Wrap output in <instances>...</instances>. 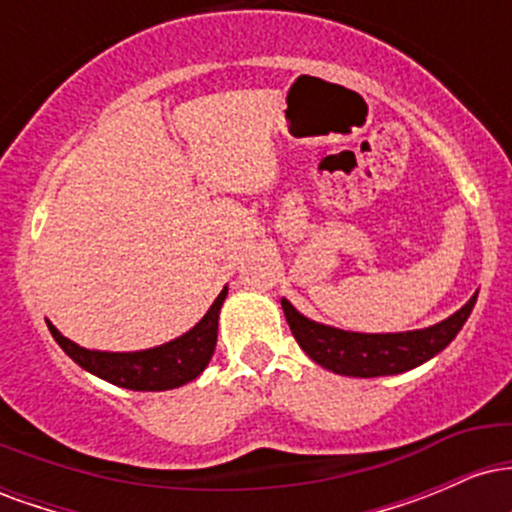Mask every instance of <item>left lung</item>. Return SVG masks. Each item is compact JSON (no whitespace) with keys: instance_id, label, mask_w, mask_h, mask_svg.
<instances>
[{"instance_id":"obj_1","label":"left lung","mask_w":512,"mask_h":512,"mask_svg":"<svg viewBox=\"0 0 512 512\" xmlns=\"http://www.w3.org/2000/svg\"><path fill=\"white\" fill-rule=\"evenodd\" d=\"M477 303V293L464 303L455 315L426 330L397 332V334H361L344 332L320 325L298 313L293 305L281 298L286 322L301 349L320 363L322 368L351 378H378V375H397L411 370L448 346L462 325L467 322Z\"/></svg>"}]
</instances>
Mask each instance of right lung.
Instances as JSON below:
<instances>
[{"label":"right lung","instance_id":"1","mask_svg":"<svg viewBox=\"0 0 512 512\" xmlns=\"http://www.w3.org/2000/svg\"><path fill=\"white\" fill-rule=\"evenodd\" d=\"M228 289L223 286L207 315L192 327L190 332L173 342L156 346V349L132 351V354H110V351H88L84 346L69 342L57 332V327H50L55 342L62 346L64 354L79 363L88 373L108 380L117 387L139 392H161L173 390L190 380H195L204 368H207L211 354L216 346V332H219V310L226 298Z\"/></svg>","mask_w":512,"mask_h":512}]
</instances>
